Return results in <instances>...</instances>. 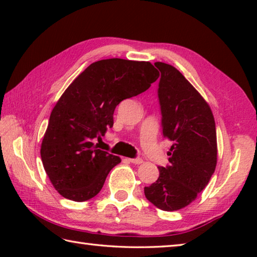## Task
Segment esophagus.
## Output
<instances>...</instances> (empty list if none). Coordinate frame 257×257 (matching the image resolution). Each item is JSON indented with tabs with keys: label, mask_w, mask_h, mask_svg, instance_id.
I'll return each mask as SVG.
<instances>
[{
	"label": "esophagus",
	"mask_w": 257,
	"mask_h": 257,
	"mask_svg": "<svg viewBox=\"0 0 257 257\" xmlns=\"http://www.w3.org/2000/svg\"><path fill=\"white\" fill-rule=\"evenodd\" d=\"M129 162H132L134 164H142L143 163V160L141 158H137V159H128Z\"/></svg>",
	"instance_id": "obj_1"
}]
</instances>
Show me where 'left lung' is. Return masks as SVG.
<instances>
[{"label": "left lung", "mask_w": 257, "mask_h": 257, "mask_svg": "<svg viewBox=\"0 0 257 257\" xmlns=\"http://www.w3.org/2000/svg\"><path fill=\"white\" fill-rule=\"evenodd\" d=\"M161 72L159 99L163 137L172 143L170 165L145 187L146 198L160 210L178 211L205 188L217 160L216 130L210 105L175 67L155 62Z\"/></svg>", "instance_id": "left-lung-1"}]
</instances>
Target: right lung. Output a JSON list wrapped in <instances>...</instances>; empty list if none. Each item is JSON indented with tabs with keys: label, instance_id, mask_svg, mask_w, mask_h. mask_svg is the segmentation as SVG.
I'll return each mask as SVG.
<instances>
[{
	"label": "right lung",
	"instance_id": "right-lung-1",
	"mask_svg": "<svg viewBox=\"0 0 257 257\" xmlns=\"http://www.w3.org/2000/svg\"><path fill=\"white\" fill-rule=\"evenodd\" d=\"M159 76L146 61L106 59L87 67L64 90L41 146L45 172L61 196L85 202L101 191L121 159L94 142L113 125L115 106L145 92Z\"/></svg>",
	"mask_w": 257,
	"mask_h": 257
}]
</instances>
